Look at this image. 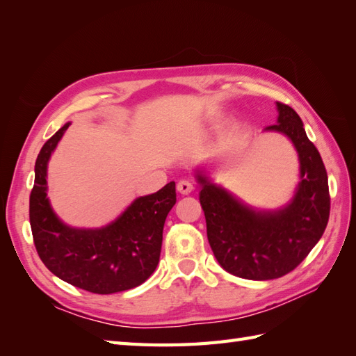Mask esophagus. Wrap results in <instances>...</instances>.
<instances>
[{"label":"esophagus","instance_id":"esophagus-1","mask_svg":"<svg viewBox=\"0 0 356 356\" xmlns=\"http://www.w3.org/2000/svg\"><path fill=\"white\" fill-rule=\"evenodd\" d=\"M193 184L191 183V181L187 179H181L179 183L177 184V191L181 193V195H188L191 192H193Z\"/></svg>","mask_w":356,"mask_h":356}]
</instances>
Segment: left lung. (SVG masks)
<instances>
[{
  "mask_svg": "<svg viewBox=\"0 0 356 356\" xmlns=\"http://www.w3.org/2000/svg\"><path fill=\"white\" fill-rule=\"evenodd\" d=\"M275 105L277 123L265 131L286 136L300 161V181L286 205L275 210L251 207L213 183L204 170L195 172L213 254L225 271L248 280L291 273L321 239L329 220L327 173L317 147L294 109L280 102Z\"/></svg>",
  "mask_w": 356,
  "mask_h": 356,
  "instance_id": "obj_1",
  "label": "left lung"
}]
</instances>
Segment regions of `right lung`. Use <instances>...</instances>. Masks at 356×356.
Masks as SVG:
<instances>
[{"instance_id": "obj_1", "label": "right lung", "mask_w": 356, "mask_h": 356, "mask_svg": "<svg viewBox=\"0 0 356 356\" xmlns=\"http://www.w3.org/2000/svg\"><path fill=\"white\" fill-rule=\"evenodd\" d=\"M71 123L47 140L35 164L30 193V227L39 257L70 285L94 294H114L146 282L160 262L163 227L177 202L175 183L140 196L113 222L77 228L62 222L47 196L50 156Z\"/></svg>"}]
</instances>
